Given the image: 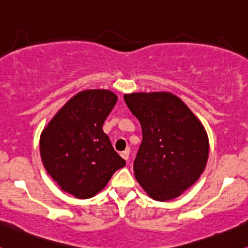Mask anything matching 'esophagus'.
Masks as SVG:
<instances>
[{
  "instance_id": "esophagus-1",
  "label": "esophagus",
  "mask_w": 248,
  "mask_h": 248,
  "mask_svg": "<svg viewBox=\"0 0 248 248\" xmlns=\"http://www.w3.org/2000/svg\"><path fill=\"white\" fill-rule=\"evenodd\" d=\"M121 155H122V158H123V159H125L127 161V159H129V150H126V151H123L121 154Z\"/></svg>"
}]
</instances>
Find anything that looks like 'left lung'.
<instances>
[{"instance_id": "obj_1", "label": "left lung", "mask_w": 248, "mask_h": 248, "mask_svg": "<svg viewBox=\"0 0 248 248\" xmlns=\"http://www.w3.org/2000/svg\"><path fill=\"white\" fill-rule=\"evenodd\" d=\"M124 101L143 132L133 163L136 179L154 200L177 198L206 166L210 144L204 125L171 93H125Z\"/></svg>"}]
</instances>
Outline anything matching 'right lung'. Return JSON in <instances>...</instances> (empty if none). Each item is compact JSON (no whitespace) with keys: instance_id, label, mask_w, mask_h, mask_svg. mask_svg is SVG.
Wrapping results in <instances>:
<instances>
[{"instance_id":"1","label":"right lung","mask_w":248,"mask_h":248,"mask_svg":"<svg viewBox=\"0 0 248 248\" xmlns=\"http://www.w3.org/2000/svg\"><path fill=\"white\" fill-rule=\"evenodd\" d=\"M116 102L117 94L107 89L79 91L41 133L44 169L61 190L78 199L96 196L125 165L102 129Z\"/></svg>"}]
</instances>
